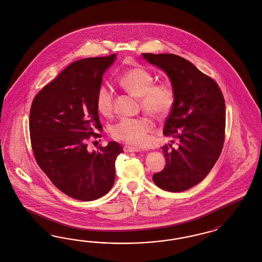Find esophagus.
I'll return each instance as SVG.
<instances>
[{
	"label": "esophagus",
	"instance_id": "1",
	"mask_svg": "<svg viewBox=\"0 0 262 262\" xmlns=\"http://www.w3.org/2000/svg\"><path fill=\"white\" fill-rule=\"evenodd\" d=\"M124 151L126 152V153H130V152H139V151H140V149L136 148V147H133V146H129V145H126V146L124 147Z\"/></svg>",
	"mask_w": 262,
	"mask_h": 262
}]
</instances>
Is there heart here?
Instances as JSON below:
<instances>
[{"instance_id":"obj_1","label":"heart","mask_w":262,"mask_h":262,"mask_svg":"<svg viewBox=\"0 0 262 262\" xmlns=\"http://www.w3.org/2000/svg\"><path fill=\"white\" fill-rule=\"evenodd\" d=\"M152 72L141 64H136L123 72L118 81L132 95L138 97L145 112L154 118L166 116L174 104L175 93L171 83H154ZM96 106L103 116L113 110V91L107 84L99 85L96 93ZM152 123L146 118H123L110 127L112 138L127 144L141 146L147 142Z\"/></svg>"}]
</instances>
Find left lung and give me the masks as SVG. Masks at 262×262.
<instances>
[{
    "label": "left lung",
    "instance_id": "obj_1",
    "mask_svg": "<svg viewBox=\"0 0 262 262\" xmlns=\"http://www.w3.org/2000/svg\"><path fill=\"white\" fill-rule=\"evenodd\" d=\"M142 56L168 75L175 93L163 135L178 142L162 147L166 164L154 174V183L172 192L189 190L207 176L222 153L226 129L223 93L213 78L178 55Z\"/></svg>",
    "mask_w": 262,
    "mask_h": 262
}]
</instances>
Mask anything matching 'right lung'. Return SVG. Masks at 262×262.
I'll use <instances>...</instances> for the list:
<instances>
[{
	"mask_svg": "<svg viewBox=\"0 0 262 262\" xmlns=\"http://www.w3.org/2000/svg\"><path fill=\"white\" fill-rule=\"evenodd\" d=\"M116 55L86 58L67 67L39 91L30 110V137L36 163L57 189L90 201L106 194L115 181L116 141L87 150L90 136L101 130L96 93Z\"/></svg>",
	"mask_w": 262,
	"mask_h": 262,
	"instance_id": "add662e5",
	"label": "right lung"
}]
</instances>
